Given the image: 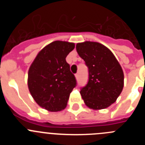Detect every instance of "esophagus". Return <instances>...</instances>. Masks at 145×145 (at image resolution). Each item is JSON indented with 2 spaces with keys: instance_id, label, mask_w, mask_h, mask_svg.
Instances as JSON below:
<instances>
[{
  "instance_id": "1",
  "label": "esophagus",
  "mask_w": 145,
  "mask_h": 145,
  "mask_svg": "<svg viewBox=\"0 0 145 145\" xmlns=\"http://www.w3.org/2000/svg\"><path fill=\"white\" fill-rule=\"evenodd\" d=\"M79 76H80V75H79V73H76V74H75V78H76L77 79L79 78Z\"/></svg>"
}]
</instances>
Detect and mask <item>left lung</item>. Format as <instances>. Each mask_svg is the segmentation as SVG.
I'll use <instances>...</instances> for the list:
<instances>
[{
    "label": "left lung",
    "instance_id": "8db88e82",
    "mask_svg": "<svg viewBox=\"0 0 145 145\" xmlns=\"http://www.w3.org/2000/svg\"><path fill=\"white\" fill-rule=\"evenodd\" d=\"M76 50L88 68V84L80 91L86 105L93 110L110 107L123 88L122 67L110 50L99 43H77Z\"/></svg>",
    "mask_w": 145,
    "mask_h": 145
}]
</instances>
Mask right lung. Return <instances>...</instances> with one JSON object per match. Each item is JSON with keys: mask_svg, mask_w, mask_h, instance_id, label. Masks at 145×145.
I'll return each mask as SVG.
<instances>
[{"mask_svg": "<svg viewBox=\"0 0 145 145\" xmlns=\"http://www.w3.org/2000/svg\"><path fill=\"white\" fill-rule=\"evenodd\" d=\"M75 43L56 40L38 54L28 71L27 85L34 100L50 112L66 107L70 93L76 86L75 75L66 57Z\"/></svg>", "mask_w": 145, "mask_h": 145, "instance_id": "obj_1", "label": "right lung"}]
</instances>
